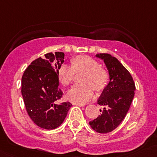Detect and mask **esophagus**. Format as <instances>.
I'll use <instances>...</instances> for the list:
<instances>
[{
  "instance_id": "1",
  "label": "esophagus",
  "mask_w": 157,
  "mask_h": 157,
  "mask_svg": "<svg viewBox=\"0 0 157 157\" xmlns=\"http://www.w3.org/2000/svg\"><path fill=\"white\" fill-rule=\"evenodd\" d=\"M73 105H78V106H80V107H83V106H84V104H80V103H75V102H74V103H73Z\"/></svg>"
}]
</instances>
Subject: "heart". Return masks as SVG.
Returning <instances> with one entry per match:
<instances>
[{"label": "heart", "mask_w": 157, "mask_h": 157, "mask_svg": "<svg viewBox=\"0 0 157 157\" xmlns=\"http://www.w3.org/2000/svg\"><path fill=\"white\" fill-rule=\"evenodd\" d=\"M73 65L64 64L58 70L59 80L64 86L71 83L76 73L84 72L82 84L74 85L67 93V98L75 103L84 104L94 96V88L100 90L105 87L109 75L99 62L86 55H80L72 61Z\"/></svg>", "instance_id": "obj_1"}]
</instances>
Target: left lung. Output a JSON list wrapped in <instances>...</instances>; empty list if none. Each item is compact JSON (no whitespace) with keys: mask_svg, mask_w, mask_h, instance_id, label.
<instances>
[{"mask_svg":"<svg viewBox=\"0 0 157 157\" xmlns=\"http://www.w3.org/2000/svg\"><path fill=\"white\" fill-rule=\"evenodd\" d=\"M108 69L109 82L98 99L102 105L100 115L90 121V127L101 134L111 132L120 124L129 110L135 84L131 74L119 61L109 54H97Z\"/></svg>","mask_w":157,"mask_h":157,"instance_id":"left-lung-1","label":"left lung"}]
</instances>
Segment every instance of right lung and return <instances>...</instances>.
I'll return each instance as SVG.
<instances>
[{"label": "right lung", "instance_id": "1", "mask_svg": "<svg viewBox=\"0 0 157 157\" xmlns=\"http://www.w3.org/2000/svg\"><path fill=\"white\" fill-rule=\"evenodd\" d=\"M64 53L50 52L37 58L25 70L21 93L26 112L33 122L47 130L61 125L72 104H58L63 92L58 87V70L64 63Z\"/></svg>", "mask_w": 157, "mask_h": 157}]
</instances>
